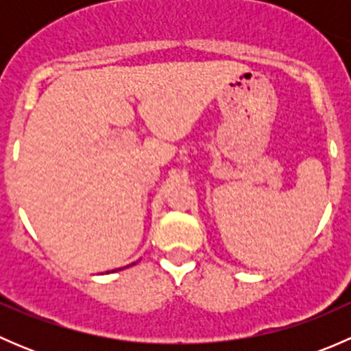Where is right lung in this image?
Here are the masks:
<instances>
[{
	"label": "right lung",
	"instance_id": "add662e5",
	"mask_svg": "<svg viewBox=\"0 0 351 351\" xmlns=\"http://www.w3.org/2000/svg\"><path fill=\"white\" fill-rule=\"evenodd\" d=\"M132 265H134V263H132Z\"/></svg>",
	"mask_w": 351,
	"mask_h": 351
}]
</instances>
